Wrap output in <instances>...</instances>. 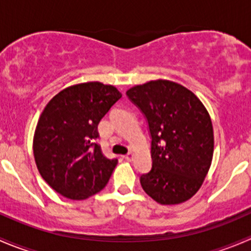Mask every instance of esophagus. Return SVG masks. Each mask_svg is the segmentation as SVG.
<instances>
[{
	"label": "esophagus",
	"mask_w": 251,
	"mask_h": 251,
	"mask_svg": "<svg viewBox=\"0 0 251 251\" xmlns=\"http://www.w3.org/2000/svg\"><path fill=\"white\" fill-rule=\"evenodd\" d=\"M124 158H125L127 161H132L133 160V153H131V151H130V153L126 154V155L124 156Z\"/></svg>",
	"instance_id": "34e87169"
}]
</instances>
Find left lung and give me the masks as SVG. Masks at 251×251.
I'll return each mask as SVG.
<instances>
[{"label": "left lung", "mask_w": 251, "mask_h": 251, "mask_svg": "<svg viewBox=\"0 0 251 251\" xmlns=\"http://www.w3.org/2000/svg\"><path fill=\"white\" fill-rule=\"evenodd\" d=\"M142 111L151 138V169L143 191L163 205L183 203L203 184L214 154V130L203 103L188 88L154 80L126 92Z\"/></svg>", "instance_id": "8db88e82"}]
</instances>
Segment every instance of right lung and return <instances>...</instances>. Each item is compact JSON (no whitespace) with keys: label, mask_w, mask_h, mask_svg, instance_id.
I'll return each mask as SVG.
<instances>
[{"label":"right lung","mask_w":251,"mask_h":251,"mask_svg":"<svg viewBox=\"0 0 251 251\" xmlns=\"http://www.w3.org/2000/svg\"><path fill=\"white\" fill-rule=\"evenodd\" d=\"M120 98L116 87L96 81L64 88L45 107L32 148L40 175L57 193L83 201L108 183L118 159L103 155L97 127Z\"/></svg>","instance_id":"1"}]
</instances>
